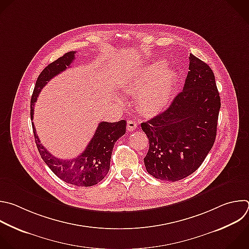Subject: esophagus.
<instances>
[{"instance_id":"34e87169","label":"esophagus","mask_w":249,"mask_h":249,"mask_svg":"<svg viewBox=\"0 0 249 249\" xmlns=\"http://www.w3.org/2000/svg\"><path fill=\"white\" fill-rule=\"evenodd\" d=\"M136 128H137V122H135L133 120H128L127 121V130L129 132L134 131Z\"/></svg>"}]
</instances>
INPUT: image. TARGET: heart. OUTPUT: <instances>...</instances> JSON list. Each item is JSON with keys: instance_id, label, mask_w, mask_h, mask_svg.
Wrapping results in <instances>:
<instances>
[{"instance_id": "heart-1", "label": "heart", "mask_w": 249, "mask_h": 249, "mask_svg": "<svg viewBox=\"0 0 249 249\" xmlns=\"http://www.w3.org/2000/svg\"><path fill=\"white\" fill-rule=\"evenodd\" d=\"M177 75L174 69L155 62L131 78L126 91L138 95V107L147 115L162 113L169 107L176 86Z\"/></svg>"}]
</instances>
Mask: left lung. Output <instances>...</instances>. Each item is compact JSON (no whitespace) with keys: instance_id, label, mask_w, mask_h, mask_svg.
I'll return each instance as SVG.
<instances>
[{"instance_id":"1","label":"left lung","mask_w":249,"mask_h":249,"mask_svg":"<svg viewBox=\"0 0 249 249\" xmlns=\"http://www.w3.org/2000/svg\"><path fill=\"white\" fill-rule=\"evenodd\" d=\"M183 92L164 112L141 124L148 139V174L177 182L193 174L212 148L221 107L212 69L190 54Z\"/></svg>"}]
</instances>
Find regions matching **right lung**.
<instances>
[{
    "label": "right lung",
    "mask_w": 249,
    "mask_h": 249,
    "mask_svg": "<svg viewBox=\"0 0 249 249\" xmlns=\"http://www.w3.org/2000/svg\"><path fill=\"white\" fill-rule=\"evenodd\" d=\"M75 52H68L50 63L40 73L31 98L30 116L33 120L34 106L47 83L70 66ZM35 142L40 155L49 168L62 181L77 187H92L101 182L108 173L114 143L126 132V121L101 122L86 149L72 159H59L50 153L41 143L32 123Z\"/></svg>",
    "instance_id": "obj_1"
}]
</instances>
